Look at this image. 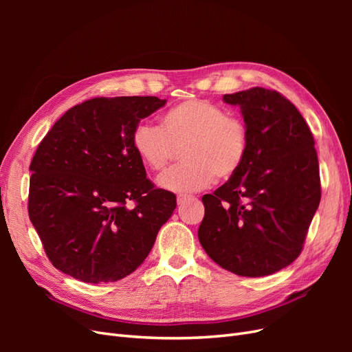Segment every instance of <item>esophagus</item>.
I'll return each mask as SVG.
<instances>
[{"mask_svg": "<svg viewBox=\"0 0 352 352\" xmlns=\"http://www.w3.org/2000/svg\"><path fill=\"white\" fill-rule=\"evenodd\" d=\"M188 199H190V197H188V195H179V197H177V204L182 206L184 202L188 201Z\"/></svg>", "mask_w": 352, "mask_h": 352, "instance_id": "obj_1", "label": "esophagus"}]
</instances>
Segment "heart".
I'll return each mask as SVG.
<instances>
[{"label":"heart","instance_id":"b5f03b06","mask_svg":"<svg viewBox=\"0 0 352 352\" xmlns=\"http://www.w3.org/2000/svg\"><path fill=\"white\" fill-rule=\"evenodd\" d=\"M182 166L168 170L158 185L177 194L197 192L229 179L248 153V131L238 117L207 100L179 102L160 117V129L141 123L132 133V148L151 172H162L175 150L182 148Z\"/></svg>","mask_w":352,"mask_h":352}]
</instances>
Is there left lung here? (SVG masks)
Here are the masks:
<instances>
[{
	"mask_svg": "<svg viewBox=\"0 0 352 352\" xmlns=\"http://www.w3.org/2000/svg\"><path fill=\"white\" fill-rule=\"evenodd\" d=\"M239 105L248 153L238 172L202 197L198 239L220 267L247 278L282 270L302 251L320 204L314 138L283 95L251 88L223 95Z\"/></svg>",
	"mask_w": 352,
	"mask_h": 352,
	"instance_id": "1",
	"label": "left lung"
}]
</instances>
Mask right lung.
Returning a JSON list of instances; mask_svg holds the SVG:
<instances>
[{
    "label": "right lung",
    "mask_w": 352,
    "mask_h": 352,
    "mask_svg": "<svg viewBox=\"0 0 352 352\" xmlns=\"http://www.w3.org/2000/svg\"><path fill=\"white\" fill-rule=\"evenodd\" d=\"M164 104L92 98L67 110L39 144L28 210L56 269L87 283L116 282L148 257L176 195L146 179L132 133Z\"/></svg>",
    "instance_id": "right-lung-1"
}]
</instances>
